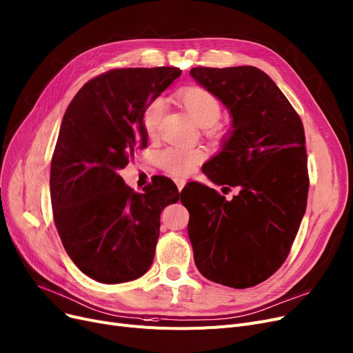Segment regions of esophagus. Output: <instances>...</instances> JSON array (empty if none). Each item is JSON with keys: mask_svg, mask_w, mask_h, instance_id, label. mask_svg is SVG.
Here are the masks:
<instances>
[{"mask_svg": "<svg viewBox=\"0 0 353 353\" xmlns=\"http://www.w3.org/2000/svg\"><path fill=\"white\" fill-rule=\"evenodd\" d=\"M175 184H176V187H178V191L181 192V191H182V188L185 187L187 181H185V179H182V178H175Z\"/></svg>", "mask_w": 353, "mask_h": 353, "instance_id": "obj_1", "label": "esophagus"}]
</instances>
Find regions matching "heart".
<instances>
[{
	"mask_svg": "<svg viewBox=\"0 0 353 353\" xmlns=\"http://www.w3.org/2000/svg\"><path fill=\"white\" fill-rule=\"evenodd\" d=\"M178 104L187 111V114L201 128H210L221 116V104L219 98L203 87H185L175 95ZM163 112V101L153 100L143 112V129L148 136L158 132ZM201 149L188 148H166L158 153V163L165 172L175 176L190 175L195 166L204 159Z\"/></svg>",
	"mask_w": 353,
	"mask_h": 353,
	"instance_id": "obj_1",
	"label": "heart"
}]
</instances>
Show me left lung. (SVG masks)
Listing matches in <instances>:
<instances>
[{
    "label": "left lung",
    "mask_w": 353,
    "mask_h": 353,
    "mask_svg": "<svg viewBox=\"0 0 353 353\" xmlns=\"http://www.w3.org/2000/svg\"><path fill=\"white\" fill-rule=\"evenodd\" d=\"M190 75L232 116L228 139L203 172L217 185L241 188L232 201L200 182L182 190L194 261L213 283L249 288L284 263L305 213L304 128L276 83L255 66H199Z\"/></svg>",
    "instance_id": "1"
}]
</instances>
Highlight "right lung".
Here are the masks:
<instances>
[{
	"mask_svg": "<svg viewBox=\"0 0 353 353\" xmlns=\"http://www.w3.org/2000/svg\"><path fill=\"white\" fill-rule=\"evenodd\" d=\"M181 75L178 68H124L88 81L65 111L50 165L56 229L79 271L103 284L150 268L162 210L179 200L174 182L152 179L143 194L119 169L148 146L146 107Z\"/></svg>",
	"mask_w": 353,
	"mask_h": 353,
	"instance_id": "add662e5",
	"label": "right lung"
}]
</instances>
